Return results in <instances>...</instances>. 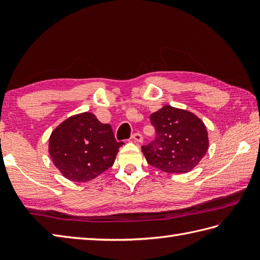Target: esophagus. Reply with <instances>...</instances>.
I'll return each mask as SVG.
<instances>
[{"label": "esophagus", "mask_w": 260, "mask_h": 260, "mask_svg": "<svg viewBox=\"0 0 260 260\" xmlns=\"http://www.w3.org/2000/svg\"><path fill=\"white\" fill-rule=\"evenodd\" d=\"M132 140H134L135 142L142 143L143 142V136L140 133H134L133 135H132Z\"/></svg>", "instance_id": "obj_1"}]
</instances>
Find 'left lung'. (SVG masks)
Returning a JSON list of instances; mask_svg holds the SVG:
<instances>
[{
	"label": "left lung",
	"mask_w": 260,
	"mask_h": 260,
	"mask_svg": "<svg viewBox=\"0 0 260 260\" xmlns=\"http://www.w3.org/2000/svg\"><path fill=\"white\" fill-rule=\"evenodd\" d=\"M150 119L156 136L142 146V152L152 167L168 173H186L206 155L208 132L194 114L167 105Z\"/></svg>",
	"instance_id": "1"
}]
</instances>
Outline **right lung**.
I'll list each match as a JSON object with an SVG mask.
<instances>
[{"instance_id":"right-lung-1","label":"right lung","mask_w":260,"mask_h":260,"mask_svg":"<svg viewBox=\"0 0 260 260\" xmlns=\"http://www.w3.org/2000/svg\"><path fill=\"white\" fill-rule=\"evenodd\" d=\"M123 144L116 141L112 126L86 112L71 116L52 132L49 153L64 178L87 182L112 167Z\"/></svg>"}]
</instances>
